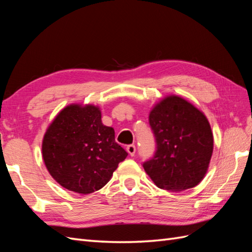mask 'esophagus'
Segmentation results:
<instances>
[{"mask_svg":"<svg viewBox=\"0 0 252 252\" xmlns=\"http://www.w3.org/2000/svg\"><path fill=\"white\" fill-rule=\"evenodd\" d=\"M126 150H127V152L129 155H130L131 157H133L134 155H135V146L133 144H131V145H128V146L126 147Z\"/></svg>","mask_w":252,"mask_h":252,"instance_id":"obj_1","label":"esophagus"}]
</instances>
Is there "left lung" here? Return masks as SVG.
Here are the masks:
<instances>
[{
	"instance_id": "8db88e82",
	"label": "left lung",
	"mask_w": 252,
	"mask_h": 252,
	"mask_svg": "<svg viewBox=\"0 0 252 252\" xmlns=\"http://www.w3.org/2000/svg\"><path fill=\"white\" fill-rule=\"evenodd\" d=\"M156 151L143 163L155 184L170 191L196 186L207 172L213 151L208 120L193 105L177 95L159 102L149 114Z\"/></svg>"
}]
</instances>
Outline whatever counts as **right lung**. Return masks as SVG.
I'll list each match as a JSON object with an SVG mask.
<instances>
[{
    "mask_svg": "<svg viewBox=\"0 0 252 252\" xmlns=\"http://www.w3.org/2000/svg\"><path fill=\"white\" fill-rule=\"evenodd\" d=\"M43 158L51 177L71 191L88 194L107 184L128 156L114 140L113 128L103 125L93 105L67 106L44 135Z\"/></svg>",
    "mask_w": 252,
    "mask_h": 252,
    "instance_id": "right-lung-1",
    "label": "right lung"
}]
</instances>
